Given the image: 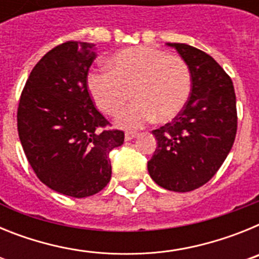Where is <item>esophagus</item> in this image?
<instances>
[{"mask_svg":"<svg viewBox=\"0 0 259 259\" xmlns=\"http://www.w3.org/2000/svg\"><path fill=\"white\" fill-rule=\"evenodd\" d=\"M136 136H137L136 132H125L124 139H125V141H131L132 139H135Z\"/></svg>","mask_w":259,"mask_h":259,"instance_id":"obj_1","label":"esophagus"}]
</instances>
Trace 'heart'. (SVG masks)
<instances>
[{
	"instance_id": "obj_1",
	"label": "heart",
	"mask_w": 259,
	"mask_h": 259,
	"mask_svg": "<svg viewBox=\"0 0 259 259\" xmlns=\"http://www.w3.org/2000/svg\"><path fill=\"white\" fill-rule=\"evenodd\" d=\"M110 72H91L89 95L105 114L116 116L124 128H140L148 122H168L184 109L192 92V72L179 56H167L150 47L128 48L107 62Z\"/></svg>"
}]
</instances>
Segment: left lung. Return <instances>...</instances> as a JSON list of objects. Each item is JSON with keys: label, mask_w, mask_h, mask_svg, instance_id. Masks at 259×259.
Masks as SVG:
<instances>
[{"label": "left lung", "mask_w": 259, "mask_h": 259, "mask_svg": "<svg viewBox=\"0 0 259 259\" xmlns=\"http://www.w3.org/2000/svg\"><path fill=\"white\" fill-rule=\"evenodd\" d=\"M188 63L192 92L184 109L152 132L157 149L148 162L159 187L189 192L206 184L223 164L236 137V95L231 77L212 57L187 44L167 42Z\"/></svg>", "instance_id": "1"}]
</instances>
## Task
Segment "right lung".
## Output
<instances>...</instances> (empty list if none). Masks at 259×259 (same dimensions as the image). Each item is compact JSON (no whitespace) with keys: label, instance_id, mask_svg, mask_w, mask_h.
Returning a JSON list of instances; mask_svg holds the SVG:
<instances>
[{"label":"right lung","instance_id":"add662e5","mask_svg":"<svg viewBox=\"0 0 259 259\" xmlns=\"http://www.w3.org/2000/svg\"><path fill=\"white\" fill-rule=\"evenodd\" d=\"M96 45L67 41L48 52L29 74L18 107L23 150L38 179L58 193L83 198L111 179L109 153L124 141L96 110L87 76Z\"/></svg>","mask_w":259,"mask_h":259}]
</instances>
